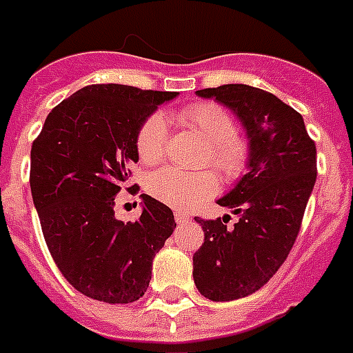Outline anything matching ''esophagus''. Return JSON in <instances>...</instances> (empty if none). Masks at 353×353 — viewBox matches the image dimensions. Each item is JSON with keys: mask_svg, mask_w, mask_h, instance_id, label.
<instances>
[{"mask_svg": "<svg viewBox=\"0 0 353 353\" xmlns=\"http://www.w3.org/2000/svg\"><path fill=\"white\" fill-rule=\"evenodd\" d=\"M174 219H176L177 224H185V222H188V216L185 214V212H176V214H174Z\"/></svg>", "mask_w": 353, "mask_h": 353, "instance_id": "1", "label": "esophagus"}]
</instances>
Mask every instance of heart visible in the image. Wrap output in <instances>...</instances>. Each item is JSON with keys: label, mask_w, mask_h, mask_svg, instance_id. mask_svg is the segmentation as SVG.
<instances>
[{"label": "heart", "mask_w": 353, "mask_h": 353, "mask_svg": "<svg viewBox=\"0 0 353 353\" xmlns=\"http://www.w3.org/2000/svg\"><path fill=\"white\" fill-rule=\"evenodd\" d=\"M179 122L200 133L209 144L203 163L211 165L225 179H236L248 165V144L236 134V123L224 107L211 101L185 107L177 114ZM168 148V123L161 112H153L137 133V152L142 163L157 165ZM219 190V179L209 170L185 172L163 168L148 179V192L155 200L174 209H192Z\"/></svg>", "instance_id": "b5f03b06"}]
</instances>
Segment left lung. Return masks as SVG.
Listing matches in <instances>:
<instances>
[{"instance_id":"left-lung-1","label":"left lung","mask_w":353,"mask_h":353,"mask_svg":"<svg viewBox=\"0 0 353 353\" xmlns=\"http://www.w3.org/2000/svg\"><path fill=\"white\" fill-rule=\"evenodd\" d=\"M196 94L235 112L250 144L248 174L216 201L239 222L196 216L205 233L192 257L196 287L212 302H231L259 290L294 246L316 181V146L302 114L266 90L222 85Z\"/></svg>"}]
</instances>
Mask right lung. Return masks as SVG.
<instances>
[{
  "label": "right lung",
  "instance_id": "right-lung-1",
  "mask_svg": "<svg viewBox=\"0 0 353 353\" xmlns=\"http://www.w3.org/2000/svg\"><path fill=\"white\" fill-rule=\"evenodd\" d=\"M177 92L128 85H88L51 109L31 146V194L57 268L81 294L107 303L144 296L152 263L176 230L170 207L141 194L142 214L114 216L142 122Z\"/></svg>",
  "mask_w": 353,
  "mask_h": 353
}]
</instances>
